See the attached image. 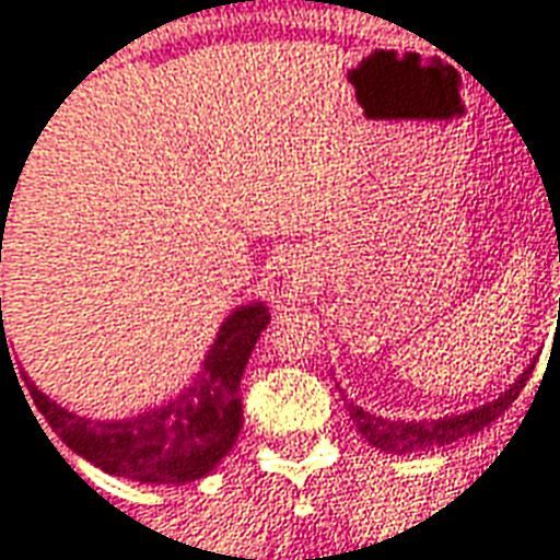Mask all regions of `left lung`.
I'll list each match as a JSON object with an SVG mask.
<instances>
[{"label":"left lung","instance_id":"8db88e82","mask_svg":"<svg viewBox=\"0 0 560 560\" xmlns=\"http://www.w3.org/2000/svg\"><path fill=\"white\" fill-rule=\"evenodd\" d=\"M560 256V253H558ZM534 364L525 370V373L513 382V385L501 394L498 399L480 406V409L465 411V415H451V418L439 420H387L375 418L370 411H364L354 402H346L349 406V415H352L354 427L364 435L366 442L378 447L385 453H411V451H427V447H444V444H453L465 439V435H475L483 427H489L498 415H504V409L513 406V399L520 397V390L528 382Z\"/></svg>","mask_w":560,"mask_h":560}]
</instances>
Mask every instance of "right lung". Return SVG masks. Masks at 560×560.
<instances>
[{"instance_id": "right-lung-1", "label": "right lung", "mask_w": 560, "mask_h": 560, "mask_svg": "<svg viewBox=\"0 0 560 560\" xmlns=\"http://www.w3.org/2000/svg\"><path fill=\"white\" fill-rule=\"evenodd\" d=\"M268 322L271 316L265 304L235 310L220 325L218 340L190 387L137 418H80L35 385H28V390L52 432L101 471L140 483H190L214 471L238 439L244 420L241 375ZM5 342L2 328V346Z\"/></svg>"}]
</instances>
